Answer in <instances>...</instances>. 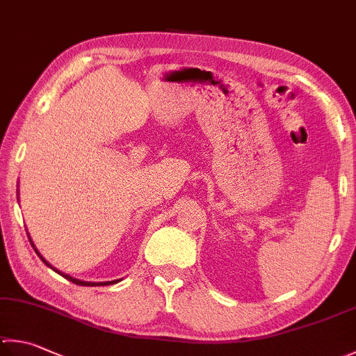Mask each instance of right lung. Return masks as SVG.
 <instances>
[{
  "label": "right lung",
  "instance_id": "1",
  "mask_svg": "<svg viewBox=\"0 0 356 356\" xmlns=\"http://www.w3.org/2000/svg\"><path fill=\"white\" fill-rule=\"evenodd\" d=\"M17 195H18V192H17ZM18 197H19V195H18ZM18 200H19V198H18ZM28 237H29V240H31V245H32V248H33V250H35L37 256H38L40 259H42L43 264H44L46 266H49L52 271H56L57 274H60V276H62V277L71 280L72 284H76V285H82V286H102V285H113V284H118V282H120V279H118V280H111V282H85V280H80V279H76V277H71L70 274H65V273H62V271H58L57 268H54V266L49 264V261L46 260V259L42 256V254L38 252V250L35 248V245H33V241H32V238H31V236H29V232H28Z\"/></svg>",
  "mask_w": 356,
  "mask_h": 356
}]
</instances>
